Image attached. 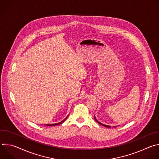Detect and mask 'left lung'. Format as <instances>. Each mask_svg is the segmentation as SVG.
I'll return each instance as SVG.
<instances>
[{"mask_svg":"<svg viewBox=\"0 0 159 159\" xmlns=\"http://www.w3.org/2000/svg\"><path fill=\"white\" fill-rule=\"evenodd\" d=\"M94 119H95V121H96L97 123H98L99 124H100V125H102V126H105V127H107V128H110V127H111L110 126H108V125H104V124H102V123H100L99 121H98V120L96 118V117H95V116H94ZM114 127H115V126H114Z\"/></svg>","mask_w":159,"mask_h":159,"instance_id":"obj_1","label":"left lung"}]
</instances>
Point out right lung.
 I'll return each instance as SVG.
<instances>
[{
	"mask_svg": "<svg viewBox=\"0 0 159 159\" xmlns=\"http://www.w3.org/2000/svg\"><path fill=\"white\" fill-rule=\"evenodd\" d=\"M66 118H67V117H66ZM66 118L65 119H64L63 121H61V122H59V123H55V124H47V126H57V125H60V124H61V123H63V122L66 120Z\"/></svg>",
	"mask_w": 159,
	"mask_h": 159,
	"instance_id": "obj_1",
	"label": "right lung"
}]
</instances>
